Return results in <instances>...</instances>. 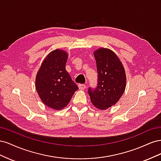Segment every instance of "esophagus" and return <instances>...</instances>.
I'll list each match as a JSON object with an SVG mask.
<instances>
[{"label": "esophagus", "instance_id": "34e87169", "mask_svg": "<svg viewBox=\"0 0 161 161\" xmlns=\"http://www.w3.org/2000/svg\"><path fill=\"white\" fill-rule=\"evenodd\" d=\"M86 88V85H82V84L79 85V89L80 90H84V89H85Z\"/></svg>", "mask_w": 161, "mask_h": 161}]
</instances>
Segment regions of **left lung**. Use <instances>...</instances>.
<instances>
[{
    "label": "left lung",
    "instance_id": "8db88e82",
    "mask_svg": "<svg viewBox=\"0 0 161 161\" xmlns=\"http://www.w3.org/2000/svg\"><path fill=\"white\" fill-rule=\"evenodd\" d=\"M98 74L94 90L89 89L91 103L96 108L105 110L116 104L124 92L126 75L124 67L116 53L100 47L93 52Z\"/></svg>",
    "mask_w": 161,
    "mask_h": 161
}]
</instances>
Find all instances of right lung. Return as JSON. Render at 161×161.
I'll return each instance as SVG.
<instances>
[{
    "instance_id": "1",
    "label": "right lung",
    "mask_w": 161,
    "mask_h": 161,
    "mask_svg": "<svg viewBox=\"0 0 161 161\" xmlns=\"http://www.w3.org/2000/svg\"><path fill=\"white\" fill-rule=\"evenodd\" d=\"M66 51L56 49L50 52L42 62L36 78V88L42 101L54 110L68 105L79 89L66 70Z\"/></svg>"
}]
</instances>
